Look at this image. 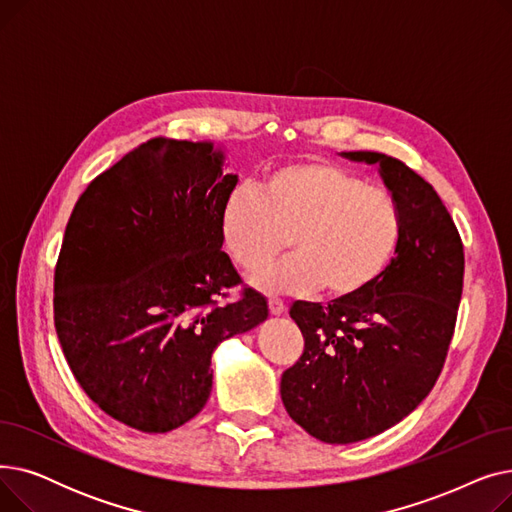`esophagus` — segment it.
<instances>
[{"instance_id": "obj_1", "label": "esophagus", "mask_w": 512, "mask_h": 512, "mask_svg": "<svg viewBox=\"0 0 512 512\" xmlns=\"http://www.w3.org/2000/svg\"><path fill=\"white\" fill-rule=\"evenodd\" d=\"M270 311L272 315H284L286 313V303L280 299H270Z\"/></svg>"}]
</instances>
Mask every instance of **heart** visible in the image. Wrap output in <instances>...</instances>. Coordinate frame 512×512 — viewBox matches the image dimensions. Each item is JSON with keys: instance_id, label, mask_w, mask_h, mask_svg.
<instances>
[{"instance_id": "obj_1", "label": "heart", "mask_w": 512, "mask_h": 512, "mask_svg": "<svg viewBox=\"0 0 512 512\" xmlns=\"http://www.w3.org/2000/svg\"><path fill=\"white\" fill-rule=\"evenodd\" d=\"M220 238L242 272H257L288 245L290 257L253 278L267 294L319 286L351 297L378 280L402 238V211L386 188L326 159L284 164L257 188L236 186L220 209Z\"/></svg>"}]
</instances>
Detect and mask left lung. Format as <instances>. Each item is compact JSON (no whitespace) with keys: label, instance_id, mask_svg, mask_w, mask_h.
Returning a JSON list of instances; mask_svg holds the SVG:
<instances>
[{"label":"left lung","instance_id":"8db88e82","mask_svg":"<svg viewBox=\"0 0 512 512\" xmlns=\"http://www.w3.org/2000/svg\"><path fill=\"white\" fill-rule=\"evenodd\" d=\"M342 155L380 168L402 211V238L367 288L328 305L290 307L305 351L282 373V402L292 421L328 444L378 436L432 392L465 274L463 240L432 184L384 153Z\"/></svg>","mask_w":512,"mask_h":512}]
</instances>
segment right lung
I'll return each instance as SVG.
<instances>
[{"label": "right lung", "mask_w": 512, "mask_h": 512, "mask_svg": "<svg viewBox=\"0 0 512 512\" xmlns=\"http://www.w3.org/2000/svg\"><path fill=\"white\" fill-rule=\"evenodd\" d=\"M213 143L157 137L78 197L53 276V321L76 382L120 423L166 434L211 392L215 346L267 319L222 251L238 182Z\"/></svg>", "instance_id": "obj_1"}]
</instances>
